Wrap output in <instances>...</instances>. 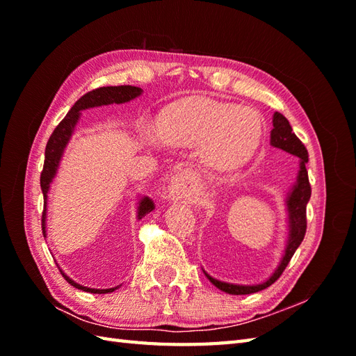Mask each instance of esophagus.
<instances>
[{"label": "esophagus", "instance_id": "1", "mask_svg": "<svg viewBox=\"0 0 356 356\" xmlns=\"http://www.w3.org/2000/svg\"><path fill=\"white\" fill-rule=\"evenodd\" d=\"M168 191L171 197H188L195 191L194 176L188 170H180L172 176Z\"/></svg>", "mask_w": 356, "mask_h": 356}]
</instances>
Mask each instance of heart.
<instances>
[{"instance_id": "heart-1", "label": "heart", "mask_w": 356, "mask_h": 356, "mask_svg": "<svg viewBox=\"0 0 356 356\" xmlns=\"http://www.w3.org/2000/svg\"><path fill=\"white\" fill-rule=\"evenodd\" d=\"M162 139L176 147L197 148L216 171H229L248 162L261 139V120L251 108L208 97L174 105L159 125Z\"/></svg>"}]
</instances>
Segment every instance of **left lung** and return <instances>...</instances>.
<instances>
[{"label": "left lung", "mask_w": 356, "mask_h": 356, "mask_svg": "<svg viewBox=\"0 0 356 356\" xmlns=\"http://www.w3.org/2000/svg\"><path fill=\"white\" fill-rule=\"evenodd\" d=\"M270 145L278 149H283L300 161V170L297 174V182L292 185V188L286 194V211H287V240L284 246V252L282 260H280L278 266L272 272V275L264 280L263 283L259 284H234L220 282L214 277H211L207 270L205 275L218 289L231 293V295H248L266 289L272 283L277 282L280 275L283 274L287 263L291 261L292 255L297 251V248L301 245L306 234V205L309 199H311V185H309L307 177V149L301 143V140L292 133V127L282 113L275 111L272 116V130H270Z\"/></svg>", "instance_id": "8db88e82"}]
</instances>
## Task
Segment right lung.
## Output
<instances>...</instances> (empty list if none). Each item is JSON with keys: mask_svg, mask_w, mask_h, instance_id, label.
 I'll return each mask as SVG.
<instances>
[{"mask_svg": "<svg viewBox=\"0 0 356 356\" xmlns=\"http://www.w3.org/2000/svg\"><path fill=\"white\" fill-rule=\"evenodd\" d=\"M143 90L139 87H133V86H119V87H101L96 88L93 92H88L74 102L70 111L67 113V116L59 122V125L55 128V131L51 133L50 139L47 142V147H45V159H44V168L41 172V190L44 195V211H42V236L44 238L47 237V197H49V191H50V185L55 179L59 163H61V159L64 151L69 145V142L72 139V136L74 133V128H76L78 120L81 119V111H84L87 108H95V107H102V105H110V104H125L130 102L136 97L142 95ZM154 209V202L151 200L147 195L139 199V205H138V220H140L142 217H145L148 213ZM59 268V266H58ZM61 270L63 277L69 282L72 286L76 287V289H81L84 292L90 293H108L116 291L118 287H110V289H93V287H87L82 286L64 274L63 269Z\"/></svg>", "mask_w": 356, "mask_h": 356, "instance_id": "1", "label": "right lung"}]
</instances>
